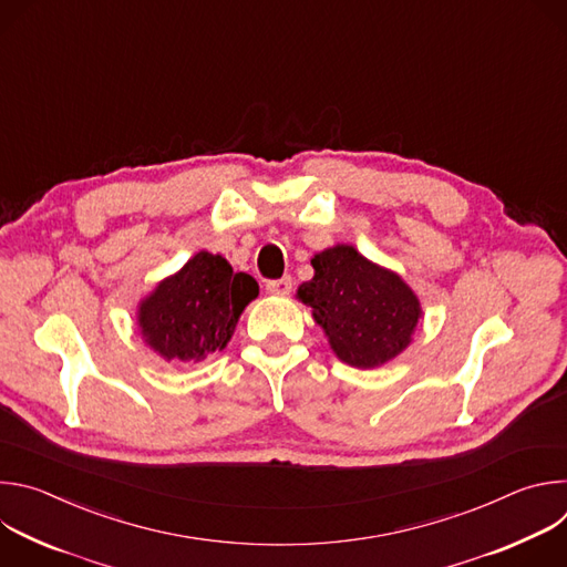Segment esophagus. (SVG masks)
<instances>
[{"mask_svg":"<svg viewBox=\"0 0 567 567\" xmlns=\"http://www.w3.org/2000/svg\"><path fill=\"white\" fill-rule=\"evenodd\" d=\"M267 291H269L271 296H289V291H291V278L269 280V282H267Z\"/></svg>","mask_w":567,"mask_h":567,"instance_id":"34e87169","label":"esophagus"}]
</instances>
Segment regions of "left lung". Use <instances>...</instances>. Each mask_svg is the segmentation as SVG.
I'll list each match as a JSON object with an SVG mask.
<instances>
[{"label":"left lung","instance_id":"left-lung-1","mask_svg":"<svg viewBox=\"0 0 567 567\" xmlns=\"http://www.w3.org/2000/svg\"><path fill=\"white\" fill-rule=\"evenodd\" d=\"M313 278L296 298L311 307L316 326L348 365L370 370L413 343L424 318L417 293L399 274L368 260L352 245H337L311 258Z\"/></svg>","mask_w":567,"mask_h":567}]
</instances>
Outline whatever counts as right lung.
Here are the masks:
<instances>
[{
	"label": "right lung",
	"mask_w": 567,
	"mask_h": 567,
	"mask_svg": "<svg viewBox=\"0 0 567 567\" xmlns=\"http://www.w3.org/2000/svg\"><path fill=\"white\" fill-rule=\"evenodd\" d=\"M258 293L254 276L235 274L219 254L199 251L138 302L136 326L164 361L199 363L228 346L241 311Z\"/></svg>",
	"instance_id": "obj_1"
}]
</instances>
